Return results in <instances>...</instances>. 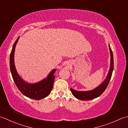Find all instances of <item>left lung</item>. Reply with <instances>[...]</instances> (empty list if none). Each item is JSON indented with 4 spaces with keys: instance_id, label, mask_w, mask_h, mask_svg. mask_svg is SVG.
<instances>
[{
    "instance_id": "1",
    "label": "left lung",
    "mask_w": 128,
    "mask_h": 128,
    "mask_svg": "<svg viewBox=\"0 0 128 128\" xmlns=\"http://www.w3.org/2000/svg\"><path fill=\"white\" fill-rule=\"evenodd\" d=\"M110 71L108 72V74L106 80H104L102 84L98 86L97 88L93 90L89 91H77L71 88V91L72 94L76 98L83 100H88L96 98L99 97L100 95H101L103 92L105 91V90L107 88V87L110 82V81L112 77V72L113 70L114 67V62H113V56L112 50H111L110 47Z\"/></svg>"
}]
</instances>
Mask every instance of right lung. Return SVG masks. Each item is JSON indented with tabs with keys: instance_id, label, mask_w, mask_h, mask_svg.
<instances>
[{
	"instance_id": "1",
	"label": "right lung",
	"mask_w": 128,
	"mask_h": 128,
	"mask_svg": "<svg viewBox=\"0 0 128 128\" xmlns=\"http://www.w3.org/2000/svg\"><path fill=\"white\" fill-rule=\"evenodd\" d=\"M19 37L13 45L10 56V68L13 80L19 90L25 96L36 100H40L47 97L53 88L56 70L52 71L47 78L40 82L30 84L25 82L18 74L14 64V52Z\"/></svg>"
}]
</instances>
